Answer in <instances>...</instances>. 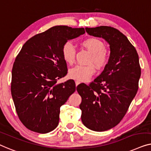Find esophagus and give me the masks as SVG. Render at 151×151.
Returning a JSON list of instances; mask_svg holds the SVG:
<instances>
[{"label":"esophagus","mask_w":151,"mask_h":151,"mask_svg":"<svg viewBox=\"0 0 151 151\" xmlns=\"http://www.w3.org/2000/svg\"><path fill=\"white\" fill-rule=\"evenodd\" d=\"M81 83V82L79 81H75V84H76V86H77L78 85H79Z\"/></svg>","instance_id":"obj_1"}]
</instances>
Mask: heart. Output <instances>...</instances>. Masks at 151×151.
<instances>
[{
	"instance_id": "b5f03b06",
	"label": "heart",
	"mask_w": 151,
	"mask_h": 151,
	"mask_svg": "<svg viewBox=\"0 0 151 151\" xmlns=\"http://www.w3.org/2000/svg\"><path fill=\"white\" fill-rule=\"evenodd\" d=\"M82 45L92 53L90 63H94L98 68H103L107 65L109 59V52L105 48L103 41L96 37H90L85 40ZM61 52L65 62L72 64L75 61L76 49L71 42H66L63 44ZM95 71V67L92 64L76 65L70 70L69 76L80 81H86L94 75Z\"/></svg>"
}]
</instances>
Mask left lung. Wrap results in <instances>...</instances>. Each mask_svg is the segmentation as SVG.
Listing matches in <instances>:
<instances>
[{
  "mask_svg": "<svg viewBox=\"0 0 151 151\" xmlns=\"http://www.w3.org/2000/svg\"><path fill=\"white\" fill-rule=\"evenodd\" d=\"M86 31L109 44V61L101 75L89 86L76 87L82 99L79 107L83 124L92 131H105L120 122L137 94L141 75L139 57L134 46L118 29L101 26L86 27Z\"/></svg>",
  "mask_w": 151,
  "mask_h": 151,
  "instance_id": "obj_1",
  "label": "left lung"
}]
</instances>
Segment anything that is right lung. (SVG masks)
Returning a JSON list of instances; mask_svg holds the SVG:
<instances>
[{
    "label": "right lung",
    "mask_w": 151,
    "mask_h": 151,
    "mask_svg": "<svg viewBox=\"0 0 151 151\" xmlns=\"http://www.w3.org/2000/svg\"><path fill=\"white\" fill-rule=\"evenodd\" d=\"M84 28L55 26L30 38L12 68L11 92L18 116L27 129L47 133L59 124L60 107L76 90L73 80L57 83L67 75L61 49Z\"/></svg>",
    "instance_id": "right-lung-1"
}]
</instances>
